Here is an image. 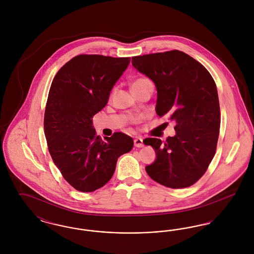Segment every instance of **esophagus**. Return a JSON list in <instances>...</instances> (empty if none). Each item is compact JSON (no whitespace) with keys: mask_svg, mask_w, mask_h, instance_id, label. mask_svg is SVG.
I'll use <instances>...</instances> for the list:
<instances>
[{"mask_svg":"<svg viewBox=\"0 0 254 254\" xmlns=\"http://www.w3.org/2000/svg\"><path fill=\"white\" fill-rule=\"evenodd\" d=\"M134 145L136 147H143L144 146V142H143V139L141 137H136L134 139Z\"/></svg>","mask_w":254,"mask_h":254,"instance_id":"34e87169","label":"esophagus"}]
</instances>
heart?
I'll return each instance as SVG.
<instances>
[{
	"label": "heart",
	"instance_id": "b5f03b06",
	"mask_svg": "<svg viewBox=\"0 0 254 254\" xmlns=\"http://www.w3.org/2000/svg\"><path fill=\"white\" fill-rule=\"evenodd\" d=\"M150 80H148L147 78H139V79H137L136 81H134V83H133L132 85H138V84H142V83H145V82H149Z\"/></svg>",
	"mask_w": 254,
	"mask_h": 254
}]
</instances>
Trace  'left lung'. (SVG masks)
Returning <instances> with one entry per match:
<instances>
[{
    "label": "left lung",
    "instance_id": "1",
    "mask_svg": "<svg viewBox=\"0 0 254 254\" xmlns=\"http://www.w3.org/2000/svg\"><path fill=\"white\" fill-rule=\"evenodd\" d=\"M131 63L155 84L158 116L176 124L175 136L166 142L144 140L156 153L145 170L165 187H190L205 174L216 152L220 106L215 82L202 64L180 50L135 56Z\"/></svg>",
    "mask_w": 254,
    "mask_h": 254
}]
</instances>
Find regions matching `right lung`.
<instances>
[{
	"label": "right lung",
	"mask_w": 254,
	"mask_h": 254,
	"mask_svg": "<svg viewBox=\"0 0 254 254\" xmlns=\"http://www.w3.org/2000/svg\"><path fill=\"white\" fill-rule=\"evenodd\" d=\"M129 62V57L81 54L64 64L51 83L44 119L49 153L65 181L79 191L104 187L118 158L132 149L130 136L114 132L102 139L92 123Z\"/></svg>",
	"instance_id": "obj_1"
}]
</instances>
